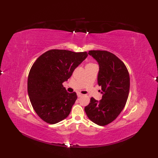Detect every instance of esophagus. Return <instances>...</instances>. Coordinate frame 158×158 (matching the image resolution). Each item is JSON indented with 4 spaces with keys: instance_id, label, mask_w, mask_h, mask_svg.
<instances>
[{
    "instance_id": "esophagus-1",
    "label": "esophagus",
    "mask_w": 158,
    "mask_h": 158,
    "mask_svg": "<svg viewBox=\"0 0 158 158\" xmlns=\"http://www.w3.org/2000/svg\"><path fill=\"white\" fill-rule=\"evenodd\" d=\"M83 96V94H82L80 93V92L77 93V96H78V97H81V96Z\"/></svg>"
}]
</instances>
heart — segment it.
Masks as SVG:
<instances>
[{"label": "heart", "instance_id": "heart-1", "mask_svg": "<svg viewBox=\"0 0 158 158\" xmlns=\"http://www.w3.org/2000/svg\"><path fill=\"white\" fill-rule=\"evenodd\" d=\"M92 64V63H89V64Z\"/></svg>", "mask_w": 158, "mask_h": 158}]
</instances>
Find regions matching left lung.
Returning <instances> with one entry per match:
<instances>
[{
  "label": "left lung",
  "instance_id": "1",
  "mask_svg": "<svg viewBox=\"0 0 158 158\" xmlns=\"http://www.w3.org/2000/svg\"><path fill=\"white\" fill-rule=\"evenodd\" d=\"M99 64L98 84L101 86L102 99L91 98L85 107L88 118L99 126H106L115 120L126 105L130 91V75L126 65L113 53L91 50Z\"/></svg>",
  "mask_w": 158,
  "mask_h": 158
}]
</instances>
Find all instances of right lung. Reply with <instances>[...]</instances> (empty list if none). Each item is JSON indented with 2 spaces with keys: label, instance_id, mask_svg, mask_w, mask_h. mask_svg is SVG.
<instances>
[{
  "label": "right lung",
  "instance_id": "obj_1",
  "mask_svg": "<svg viewBox=\"0 0 158 158\" xmlns=\"http://www.w3.org/2000/svg\"><path fill=\"white\" fill-rule=\"evenodd\" d=\"M87 56L86 52L51 49L33 64L28 77V94L33 109L44 122L55 124L69 116L77 96L66 92L62 83Z\"/></svg>",
  "mask_w": 158,
  "mask_h": 158
}]
</instances>
